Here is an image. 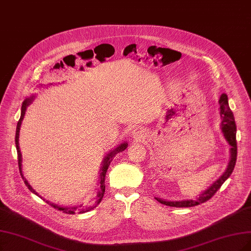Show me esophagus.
I'll use <instances>...</instances> for the list:
<instances>
[{
  "label": "esophagus",
  "instance_id": "1",
  "mask_svg": "<svg viewBox=\"0 0 251 251\" xmlns=\"http://www.w3.org/2000/svg\"><path fill=\"white\" fill-rule=\"evenodd\" d=\"M144 135H145V131L140 127L134 128V130L132 131V136L134 138H142Z\"/></svg>",
  "mask_w": 251,
  "mask_h": 251
}]
</instances>
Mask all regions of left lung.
<instances>
[{
    "mask_svg": "<svg viewBox=\"0 0 251 251\" xmlns=\"http://www.w3.org/2000/svg\"><path fill=\"white\" fill-rule=\"evenodd\" d=\"M220 103V116H221V130L224 132V135L226 140L230 146V159L227 165V169L221 177L213 183L211 186L203 191L201 196L196 200H183V201H164L160 200L158 198H155L156 201L161 202L162 205L170 206V207H177V208H188V207H194L198 206L200 203L205 202L209 201L214 194L217 192V190L221 187V185L226 182V180L229 177L234 171V168L236 165L237 160V141H236V132L237 127L235 123V118L233 113L228 106L227 101V95L222 94L219 99Z\"/></svg>",
    "mask_w": 251,
    "mask_h": 251,
    "instance_id": "left-lung-1",
    "label": "left lung"
}]
</instances>
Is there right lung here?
<instances>
[{
	"label": "right lung",
	"instance_id": "1",
	"mask_svg": "<svg viewBox=\"0 0 251 251\" xmlns=\"http://www.w3.org/2000/svg\"><path fill=\"white\" fill-rule=\"evenodd\" d=\"M35 96H32L30 98H26L24 102H23V105H22V115H21V118L20 120H18L17 122V126H16V133H15V145H16V150H17V159H18V168H20V173H21V176L23 180L25 181V184L26 185V187L29 188L31 190V192L37 194L35 192V190L31 187V185L27 183V181L25 179L24 175H23V172H22V153H21V150H20V145H18V137H20V129H21V125H22V122L24 120V116L25 114V110H26V107L29 106L31 104V102L33 101ZM128 144L127 143H123L122 145H120L119 147H117L115 150H111L109 153L106 154V156L104 157L103 159V164H102L101 166V173H100V178H99V190H98V193H97V201H94V202H91V203H88V205H85V206H77V207H72V208H63V207H59L57 205H53L52 202H50L46 201V202L50 203V205L51 207H53L54 209H58L59 211H63V213H66V214H75V213H85V212H88L92 209H94L95 207H97L98 203L101 201L102 198H103V194H104V191H105V175H106V172H107V169L109 166V163L110 161L113 160V157H115L116 154H118L119 152H122L124 151L126 148H127ZM38 196V194H37ZM39 197V196H38Z\"/></svg>",
	"mask_w": 251,
	"mask_h": 251
}]
</instances>
